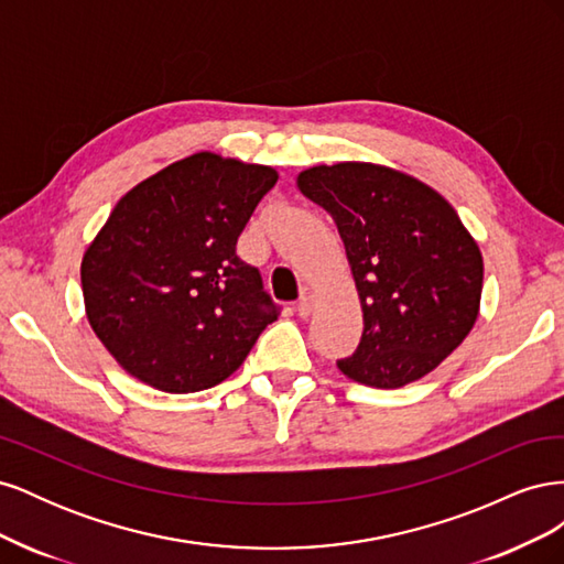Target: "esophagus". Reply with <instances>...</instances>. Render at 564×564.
Here are the masks:
<instances>
[{
	"mask_svg": "<svg viewBox=\"0 0 564 564\" xmlns=\"http://www.w3.org/2000/svg\"><path fill=\"white\" fill-rule=\"evenodd\" d=\"M313 301H315V292H313V289L305 286L301 292L299 303H296V311H299L301 317H308L313 313Z\"/></svg>",
	"mask_w": 564,
	"mask_h": 564,
	"instance_id": "1",
	"label": "esophagus"
}]
</instances>
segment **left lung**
I'll return each instance as SVG.
<instances>
[{"label": "left lung", "instance_id": "obj_1", "mask_svg": "<svg viewBox=\"0 0 564 564\" xmlns=\"http://www.w3.org/2000/svg\"><path fill=\"white\" fill-rule=\"evenodd\" d=\"M299 187L332 214L362 303V338L338 369L371 388L425 377L480 311L482 253L452 204L412 176L362 162L305 169Z\"/></svg>", "mask_w": 564, "mask_h": 564}]
</instances>
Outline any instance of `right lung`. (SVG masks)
Returning a JSON list of instances; mask_svg holds the SVG:
<instances>
[{
  "label": "right lung",
  "mask_w": 564,
  "mask_h": 564,
  "mask_svg": "<svg viewBox=\"0 0 564 564\" xmlns=\"http://www.w3.org/2000/svg\"><path fill=\"white\" fill-rule=\"evenodd\" d=\"M278 183L261 164L197 152L117 202L82 261L91 329L131 377L164 392L207 390L245 362L280 305L237 256Z\"/></svg>",
  "instance_id": "add662e5"
}]
</instances>
